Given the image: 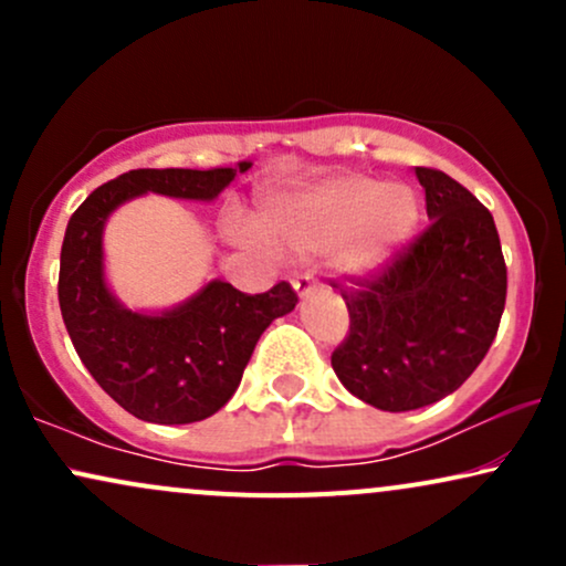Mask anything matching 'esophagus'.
<instances>
[{
    "label": "esophagus",
    "mask_w": 566,
    "mask_h": 566,
    "mask_svg": "<svg viewBox=\"0 0 566 566\" xmlns=\"http://www.w3.org/2000/svg\"><path fill=\"white\" fill-rule=\"evenodd\" d=\"M292 290L297 292V297H308L311 292H316V279H314V274H297V276H292Z\"/></svg>",
    "instance_id": "obj_1"
}]
</instances>
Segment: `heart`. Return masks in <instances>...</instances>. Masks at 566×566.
<instances>
[{
	"label": "heart",
	"instance_id": "heart-1",
	"mask_svg": "<svg viewBox=\"0 0 566 566\" xmlns=\"http://www.w3.org/2000/svg\"><path fill=\"white\" fill-rule=\"evenodd\" d=\"M420 199L405 184H378L367 175H340L314 188L282 193L261 212L274 244L297 252L335 244V269L367 276L394 261L415 237Z\"/></svg>",
	"mask_w": 566,
	"mask_h": 566
}]
</instances>
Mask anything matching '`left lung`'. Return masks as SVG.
<instances>
[{
  "instance_id": "left-lung-1",
  "label": "left lung",
  "mask_w": 566,
  "mask_h": 566,
  "mask_svg": "<svg viewBox=\"0 0 566 566\" xmlns=\"http://www.w3.org/2000/svg\"><path fill=\"white\" fill-rule=\"evenodd\" d=\"M415 175L428 229L375 274L333 282L350 319L333 350L337 380L386 412L433 405L471 378L495 340L509 287L492 212L447 172Z\"/></svg>"
}]
</instances>
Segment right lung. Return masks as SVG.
I'll list each match as a JSON object with an SVG mask.
<instances>
[{
	"label": "right lung",
	"instance_id": "1",
	"mask_svg": "<svg viewBox=\"0 0 566 566\" xmlns=\"http://www.w3.org/2000/svg\"><path fill=\"white\" fill-rule=\"evenodd\" d=\"M250 167L129 170L95 188L69 220L57 276L69 337L97 386L146 423L184 426L216 415L242 382L263 329L290 314L297 295L287 282L247 295L216 279L161 314L129 311L103 276V226L116 207L148 191L212 201Z\"/></svg>",
	"mask_w": 566,
	"mask_h": 566
}]
</instances>
